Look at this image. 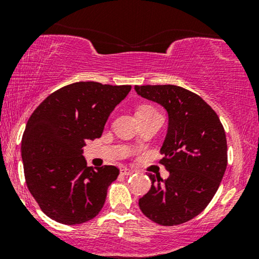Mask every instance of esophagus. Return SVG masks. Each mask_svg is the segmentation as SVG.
<instances>
[{"label": "esophagus", "instance_id": "1", "mask_svg": "<svg viewBox=\"0 0 259 259\" xmlns=\"http://www.w3.org/2000/svg\"><path fill=\"white\" fill-rule=\"evenodd\" d=\"M133 173H134V170H132V169L125 168V167L120 168V174H123V175H132Z\"/></svg>", "mask_w": 259, "mask_h": 259}]
</instances>
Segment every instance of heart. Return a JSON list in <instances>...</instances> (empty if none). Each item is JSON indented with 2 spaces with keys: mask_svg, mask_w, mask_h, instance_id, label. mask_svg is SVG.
Listing matches in <instances>:
<instances>
[{
  "mask_svg": "<svg viewBox=\"0 0 259 259\" xmlns=\"http://www.w3.org/2000/svg\"><path fill=\"white\" fill-rule=\"evenodd\" d=\"M150 109H153L151 106H140L138 108V112H142V111H150Z\"/></svg>",
  "mask_w": 259,
  "mask_h": 259,
  "instance_id": "1",
  "label": "heart"
}]
</instances>
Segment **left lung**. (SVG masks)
<instances>
[{
    "label": "left lung",
    "instance_id": "obj_1",
    "mask_svg": "<svg viewBox=\"0 0 259 259\" xmlns=\"http://www.w3.org/2000/svg\"><path fill=\"white\" fill-rule=\"evenodd\" d=\"M135 90L164 107L169 117L159 160L169 177L148 174L152 185L139 200L140 209L159 225L183 224L200 214L221 185L228 164L224 127L212 107L186 89L144 85Z\"/></svg>",
    "mask_w": 259,
    "mask_h": 259
}]
</instances>
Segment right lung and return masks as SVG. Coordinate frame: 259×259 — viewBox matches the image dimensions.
I'll use <instances>...</instances> for the list:
<instances>
[{
  "label": "right lung",
  "instance_id": "1",
  "mask_svg": "<svg viewBox=\"0 0 259 259\" xmlns=\"http://www.w3.org/2000/svg\"><path fill=\"white\" fill-rule=\"evenodd\" d=\"M130 90V85L74 82L52 92L32 112L22 139L25 183L53 221L81 224L102 209L119 169L88 167L82 147L102 135L109 114Z\"/></svg>",
  "mask_w": 259,
  "mask_h": 259
}]
</instances>
